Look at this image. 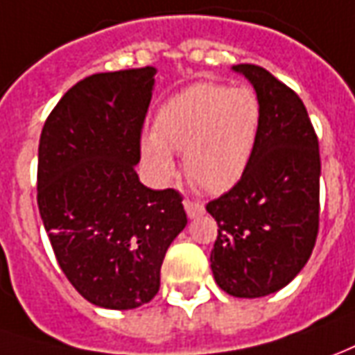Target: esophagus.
<instances>
[{"label":"esophagus","instance_id":"obj_1","mask_svg":"<svg viewBox=\"0 0 355 355\" xmlns=\"http://www.w3.org/2000/svg\"><path fill=\"white\" fill-rule=\"evenodd\" d=\"M184 209H186V215L190 217V219H196V217H200L203 215V205L198 202H192V200H184Z\"/></svg>","mask_w":355,"mask_h":355}]
</instances>
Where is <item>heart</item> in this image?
<instances>
[{
    "mask_svg": "<svg viewBox=\"0 0 355 355\" xmlns=\"http://www.w3.org/2000/svg\"><path fill=\"white\" fill-rule=\"evenodd\" d=\"M263 111L248 86L202 83L163 101L153 130L140 135V157L150 177L167 182L184 152L188 178L219 194L236 184L254 159Z\"/></svg>",
    "mask_w": 355,
    "mask_h": 355,
    "instance_id": "b5f03b06",
    "label": "heart"
}]
</instances>
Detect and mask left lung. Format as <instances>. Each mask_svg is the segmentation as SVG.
Instances as JSON below:
<instances>
[{"label":"left lung","mask_w":355,"mask_h":355,"mask_svg":"<svg viewBox=\"0 0 355 355\" xmlns=\"http://www.w3.org/2000/svg\"><path fill=\"white\" fill-rule=\"evenodd\" d=\"M232 71L254 86L263 121L244 177L205 207L219 225L209 261L220 290L261 298L284 288L315 246L319 142L296 92L263 67Z\"/></svg>","instance_id":"left-lung-1"}]
</instances>
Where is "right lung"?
<instances>
[{"label":"right lung","instance_id":"right-lung-1","mask_svg":"<svg viewBox=\"0 0 355 355\" xmlns=\"http://www.w3.org/2000/svg\"><path fill=\"white\" fill-rule=\"evenodd\" d=\"M155 67L76 83L42 128L38 209L78 294L105 309H135L159 290L163 257L186 227L182 196L136 173Z\"/></svg>","mask_w":355,"mask_h":355}]
</instances>
